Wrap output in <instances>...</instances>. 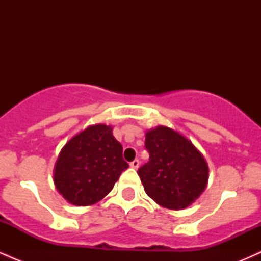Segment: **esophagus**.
<instances>
[{
	"mask_svg": "<svg viewBox=\"0 0 261 261\" xmlns=\"http://www.w3.org/2000/svg\"><path fill=\"white\" fill-rule=\"evenodd\" d=\"M139 166H140V161L139 160H135L130 163V167H131V168H134V169L139 168Z\"/></svg>",
	"mask_w": 261,
	"mask_h": 261,
	"instance_id": "34e87169",
	"label": "esophagus"
}]
</instances>
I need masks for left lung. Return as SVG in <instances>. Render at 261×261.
<instances>
[{
  "instance_id": "1",
  "label": "left lung",
  "mask_w": 261,
  "mask_h": 261,
  "mask_svg": "<svg viewBox=\"0 0 261 261\" xmlns=\"http://www.w3.org/2000/svg\"><path fill=\"white\" fill-rule=\"evenodd\" d=\"M149 161L137 170L146 194L158 205L182 210L205 190L208 166L190 140L167 126L146 133Z\"/></svg>"
}]
</instances>
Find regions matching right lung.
<instances>
[{"label": "right lung", "instance_id": "obj_1", "mask_svg": "<svg viewBox=\"0 0 261 261\" xmlns=\"http://www.w3.org/2000/svg\"><path fill=\"white\" fill-rule=\"evenodd\" d=\"M127 168L113 127L97 124L81 131L62 147L54 169V182L68 202L88 206L107 196Z\"/></svg>", "mask_w": 261, "mask_h": 261}]
</instances>
